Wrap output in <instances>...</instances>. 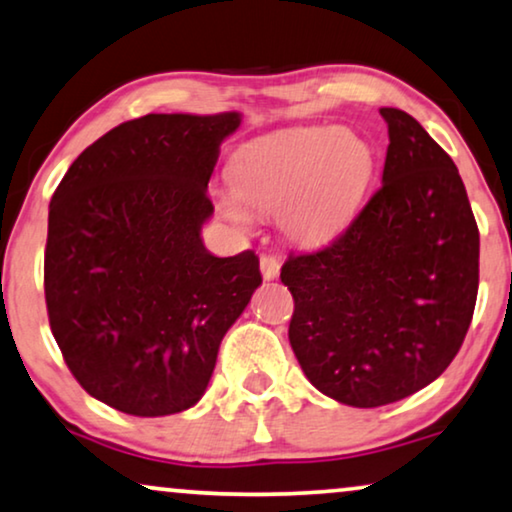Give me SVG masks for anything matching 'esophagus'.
I'll use <instances>...</instances> for the list:
<instances>
[{"instance_id": "34e87169", "label": "esophagus", "mask_w": 512, "mask_h": 512, "mask_svg": "<svg viewBox=\"0 0 512 512\" xmlns=\"http://www.w3.org/2000/svg\"><path fill=\"white\" fill-rule=\"evenodd\" d=\"M260 269H262L264 281H274V278H278V274H281V262H278L276 257H271V255H262L260 257Z\"/></svg>"}]
</instances>
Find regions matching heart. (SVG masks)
Segmentation results:
<instances>
[{
  "label": "heart",
  "mask_w": 512,
  "mask_h": 512,
  "mask_svg": "<svg viewBox=\"0 0 512 512\" xmlns=\"http://www.w3.org/2000/svg\"><path fill=\"white\" fill-rule=\"evenodd\" d=\"M377 152L351 128L306 126L252 140L231 156V187L215 189L220 213L238 229L255 210L276 213L283 234L323 245L353 222L370 192Z\"/></svg>",
  "instance_id": "heart-1"
}]
</instances>
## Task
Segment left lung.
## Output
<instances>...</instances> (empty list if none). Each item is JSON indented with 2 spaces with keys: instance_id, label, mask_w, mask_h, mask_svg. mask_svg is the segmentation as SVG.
Segmentation results:
<instances>
[{
  "instance_id": "1",
  "label": "left lung",
  "mask_w": 512,
  "mask_h": 512,
  "mask_svg": "<svg viewBox=\"0 0 512 512\" xmlns=\"http://www.w3.org/2000/svg\"><path fill=\"white\" fill-rule=\"evenodd\" d=\"M388 124L384 175L323 250L290 255V344L306 379L351 407H381L447 370L473 318L480 231L449 154L403 109Z\"/></svg>"
}]
</instances>
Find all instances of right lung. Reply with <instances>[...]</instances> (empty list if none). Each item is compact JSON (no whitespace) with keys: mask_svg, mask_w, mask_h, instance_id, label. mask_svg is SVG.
I'll return each instance as SVG.
<instances>
[{"mask_svg":"<svg viewBox=\"0 0 512 512\" xmlns=\"http://www.w3.org/2000/svg\"><path fill=\"white\" fill-rule=\"evenodd\" d=\"M241 114H147L86 147L49 206L44 292L74 379L133 417L189 410L262 285L252 250L217 257L208 180Z\"/></svg>","mask_w":512,"mask_h":512,"instance_id":"obj_1","label":"right lung"}]
</instances>
